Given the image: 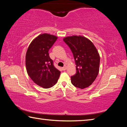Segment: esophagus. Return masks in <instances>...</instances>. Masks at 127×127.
I'll use <instances>...</instances> for the list:
<instances>
[{"label":"esophagus","instance_id":"obj_1","mask_svg":"<svg viewBox=\"0 0 127 127\" xmlns=\"http://www.w3.org/2000/svg\"><path fill=\"white\" fill-rule=\"evenodd\" d=\"M62 69H63V70H66V66H63V67L62 68Z\"/></svg>","mask_w":127,"mask_h":127}]
</instances>
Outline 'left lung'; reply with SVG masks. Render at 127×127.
<instances>
[{
	"label": "left lung",
	"mask_w": 127,
	"mask_h": 127,
	"mask_svg": "<svg viewBox=\"0 0 127 127\" xmlns=\"http://www.w3.org/2000/svg\"><path fill=\"white\" fill-rule=\"evenodd\" d=\"M63 40L71 50L76 64L77 72L71 77V83L81 89L89 87L99 72L100 58L97 50L84 36H68Z\"/></svg>",
	"instance_id": "1"
}]
</instances>
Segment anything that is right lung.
<instances>
[{"label": "right lung", "instance_id": "1", "mask_svg": "<svg viewBox=\"0 0 127 127\" xmlns=\"http://www.w3.org/2000/svg\"><path fill=\"white\" fill-rule=\"evenodd\" d=\"M57 38L50 34H41L31 42L26 54L28 74L34 83L44 89L55 85L61 74L54 66L49 54V49Z\"/></svg>", "mask_w": 127, "mask_h": 127}]
</instances>
